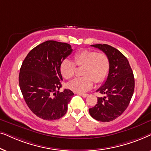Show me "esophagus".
<instances>
[{
	"label": "esophagus",
	"instance_id": "34e87169",
	"mask_svg": "<svg viewBox=\"0 0 151 151\" xmlns=\"http://www.w3.org/2000/svg\"><path fill=\"white\" fill-rule=\"evenodd\" d=\"M78 95H79V96L83 97V98H86V97L88 96V94L87 93H77Z\"/></svg>",
	"mask_w": 151,
	"mask_h": 151
}]
</instances>
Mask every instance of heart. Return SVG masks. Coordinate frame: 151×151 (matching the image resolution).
I'll list each match as a JSON object with an SVG mask.
<instances>
[{
    "label": "heart",
    "mask_w": 151,
    "mask_h": 151,
    "mask_svg": "<svg viewBox=\"0 0 151 151\" xmlns=\"http://www.w3.org/2000/svg\"><path fill=\"white\" fill-rule=\"evenodd\" d=\"M84 67L82 75L68 84L70 89L78 93H83L96 83L104 81L110 69V60L106 53H97L90 49L78 51L73 55V63L65 60L60 65V73L66 80H70L75 76L76 68Z\"/></svg>",
    "instance_id": "1"
}]
</instances>
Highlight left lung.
<instances>
[{
	"label": "left lung",
	"mask_w": 151,
	"mask_h": 151,
	"mask_svg": "<svg viewBox=\"0 0 151 151\" xmlns=\"http://www.w3.org/2000/svg\"><path fill=\"white\" fill-rule=\"evenodd\" d=\"M91 46L108 55L110 69L104 83L96 91L106 96L98 98L96 106L88 111L96 120L113 121L120 116L129 106L135 88L133 73L127 58L117 49L106 44Z\"/></svg>",
	"instance_id": "obj_1"
}]
</instances>
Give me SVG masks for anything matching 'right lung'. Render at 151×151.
<instances>
[{
	"label": "right lung",
	"mask_w": 151,
	"mask_h": 151,
	"mask_svg": "<svg viewBox=\"0 0 151 151\" xmlns=\"http://www.w3.org/2000/svg\"><path fill=\"white\" fill-rule=\"evenodd\" d=\"M73 49L67 43L47 40L28 53L20 69L19 86L30 110L45 120L63 117L74 93L59 92L63 80L60 65Z\"/></svg>",
	"instance_id": "1"
}]
</instances>
